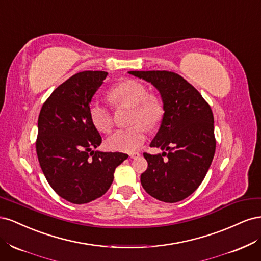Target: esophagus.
<instances>
[{"label": "esophagus", "instance_id": "34e87169", "mask_svg": "<svg viewBox=\"0 0 261 261\" xmlns=\"http://www.w3.org/2000/svg\"><path fill=\"white\" fill-rule=\"evenodd\" d=\"M129 156L132 158V159H138V158L140 156V154L138 152H133L129 154Z\"/></svg>", "mask_w": 261, "mask_h": 261}]
</instances>
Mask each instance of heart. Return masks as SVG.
<instances>
[{"label": "heart", "mask_w": 261, "mask_h": 261, "mask_svg": "<svg viewBox=\"0 0 261 261\" xmlns=\"http://www.w3.org/2000/svg\"><path fill=\"white\" fill-rule=\"evenodd\" d=\"M112 105L116 107H132L130 122L135 123L127 128L114 130L107 138V147L110 150L122 152H133L144 145L146 140V127H153L163 116V106L155 94L148 93L147 87L138 81L127 80L117 84L109 93ZM89 116L94 127L107 133L112 127L113 117L111 109L100 101H93L89 107Z\"/></svg>", "instance_id": "heart-1"}]
</instances>
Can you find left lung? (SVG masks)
<instances>
[{
  "mask_svg": "<svg viewBox=\"0 0 261 261\" xmlns=\"http://www.w3.org/2000/svg\"><path fill=\"white\" fill-rule=\"evenodd\" d=\"M128 74L151 84L163 103L160 128L150 147L162 153H144L148 162L140 181L153 198L177 202L201 184L216 151L211 108L183 77L168 70H132Z\"/></svg>",
  "mask_w": 261,
  "mask_h": 261,
  "instance_id": "8db88e82",
  "label": "left lung"
}]
</instances>
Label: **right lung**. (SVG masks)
<instances>
[{"label":"right lung","instance_id":"add662e5","mask_svg":"<svg viewBox=\"0 0 261 261\" xmlns=\"http://www.w3.org/2000/svg\"><path fill=\"white\" fill-rule=\"evenodd\" d=\"M107 75L101 70L75 74L51 93L39 114V163L53 191L72 203L105 195L116 167L128 158L94 150L102 138L90 120L89 106Z\"/></svg>","mask_w":261,"mask_h":261}]
</instances>
